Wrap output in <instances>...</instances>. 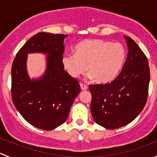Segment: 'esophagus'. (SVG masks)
I'll use <instances>...</instances> for the list:
<instances>
[{"instance_id": "esophagus-1", "label": "esophagus", "mask_w": 157, "mask_h": 157, "mask_svg": "<svg viewBox=\"0 0 157 157\" xmlns=\"http://www.w3.org/2000/svg\"><path fill=\"white\" fill-rule=\"evenodd\" d=\"M80 88L82 90H86L88 89V86L86 84H83V83H80Z\"/></svg>"}]
</instances>
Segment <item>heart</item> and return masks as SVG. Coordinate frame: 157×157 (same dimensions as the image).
I'll use <instances>...</instances> for the list:
<instances>
[{
    "label": "heart",
    "mask_w": 157,
    "mask_h": 157,
    "mask_svg": "<svg viewBox=\"0 0 157 157\" xmlns=\"http://www.w3.org/2000/svg\"><path fill=\"white\" fill-rule=\"evenodd\" d=\"M76 53L62 56V64L71 77L77 78L87 69L90 77L99 83L113 80L122 68L126 51L121 44L102 39H86L75 47Z\"/></svg>",
    "instance_id": "1"
}]
</instances>
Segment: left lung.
Listing matches in <instances>:
<instances>
[{
    "mask_svg": "<svg viewBox=\"0 0 157 157\" xmlns=\"http://www.w3.org/2000/svg\"><path fill=\"white\" fill-rule=\"evenodd\" d=\"M124 37L128 52L121 73L111 83L89 86L93 119L108 129L122 127L135 119L148 96L150 74L147 58L131 38Z\"/></svg>",
    "mask_w": 157,
    "mask_h": 157,
    "instance_id": "1",
    "label": "left lung"
}]
</instances>
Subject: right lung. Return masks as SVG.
Segmentation results:
<instances>
[{
	"label": "right lung",
	"instance_id": "obj_1",
	"mask_svg": "<svg viewBox=\"0 0 157 157\" xmlns=\"http://www.w3.org/2000/svg\"><path fill=\"white\" fill-rule=\"evenodd\" d=\"M67 35L39 33L17 52L11 69V96L16 109L34 127L50 131L65 122L76 96L79 82L64 70L62 56ZM47 53V67L39 80L29 79L27 54Z\"/></svg>",
	"mask_w": 157,
	"mask_h": 157
}]
</instances>
